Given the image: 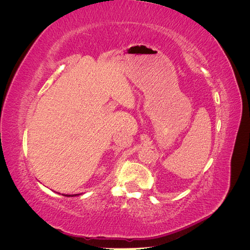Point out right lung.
Here are the masks:
<instances>
[{"label": "right lung", "instance_id": "obj_1", "mask_svg": "<svg viewBox=\"0 0 250 250\" xmlns=\"http://www.w3.org/2000/svg\"><path fill=\"white\" fill-rule=\"evenodd\" d=\"M62 195H63V196H66V197H73V196H78L79 194H74V195H67V194L65 195V194H62Z\"/></svg>", "mask_w": 250, "mask_h": 250}]
</instances>
